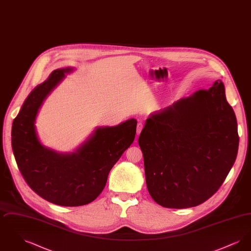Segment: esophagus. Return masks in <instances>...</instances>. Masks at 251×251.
Masks as SVG:
<instances>
[{"mask_svg": "<svg viewBox=\"0 0 251 251\" xmlns=\"http://www.w3.org/2000/svg\"><path fill=\"white\" fill-rule=\"evenodd\" d=\"M142 129H143V124H142L141 122H139V123L137 124V128H136V133H137V135H139V133L141 132Z\"/></svg>", "mask_w": 251, "mask_h": 251, "instance_id": "34e87169", "label": "esophagus"}]
</instances>
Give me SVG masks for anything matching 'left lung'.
<instances>
[{
  "mask_svg": "<svg viewBox=\"0 0 251 251\" xmlns=\"http://www.w3.org/2000/svg\"><path fill=\"white\" fill-rule=\"evenodd\" d=\"M138 144L155 202L184 209L206 201L222 185L238 151L237 120L222 81L151 113Z\"/></svg>",
  "mask_w": 251,
  "mask_h": 251,
  "instance_id": "1",
  "label": "left lung"
}]
</instances>
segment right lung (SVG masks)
<instances>
[{"mask_svg": "<svg viewBox=\"0 0 251 251\" xmlns=\"http://www.w3.org/2000/svg\"><path fill=\"white\" fill-rule=\"evenodd\" d=\"M72 68L57 69L28 95L13 121L12 149L28 185L38 196L60 206L92 202L103 190L111 168L134 140L137 121L97 127L73 152L45 147L36 132V116L45 99Z\"/></svg>", "mask_w": 251, "mask_h": 251, "instance_id": "right-lung-1", "label": "right lung"}]
</instances>
